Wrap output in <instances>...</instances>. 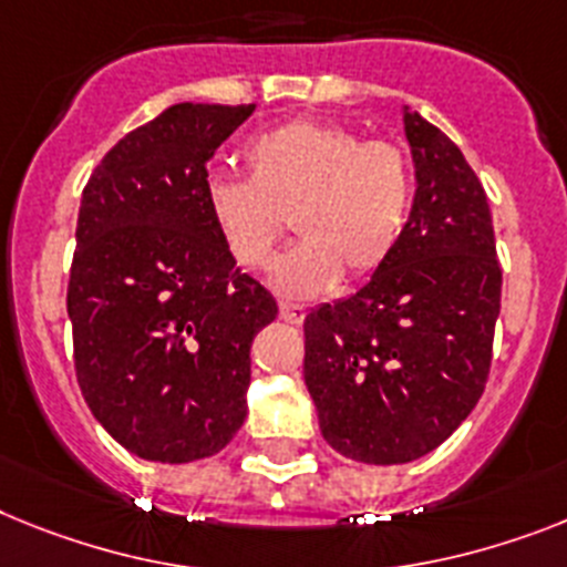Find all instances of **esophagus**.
Here are the masks:
<instances>
[{
  "label": "esophagus",
  "mask_w": 567,
  "mask_h": 567,
  "mask_svg": "<svg viewBox=\"0 0 567 567\" xmlns=\"http://www.w3.org/2000/svg\"><path fill=\"white\" fill-rule=\"evenodd\" d=\"M279 317H282L285 322H291V326H299V322H302V317H306V308L288 306V302H282V306H279Z\"/></svg>",
  "instance_id": "1"
}]
</instances>
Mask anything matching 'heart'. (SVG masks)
I'll return each mask as SVG.
<instances>
[{
  "instance_id": "obj_1",
  "label": "heart",
  "mask_w": 567,
  "mask_h": 567,
  "mask_svg": "<svg viewBox=\"0 0 567 567\" xmlns=\"http://www.w3.org/2000/svg\"><path fill=\"white\" fill-rule=\"evenodd\" d=\"M247 178L207 184V213L230 259L268 268L288 230L302 239L276 261L285 297H313L349 279H365L389 261L406 230L412 169L389 141H360L326 121H291L261 132L245 150Z\"/></svg>"
}]
</instances>
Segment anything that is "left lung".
I'll list each match as a JSON object with an SVG mask.
<instances>
[{"label":"left lung","mask_w":567,"mask_h":567,"mask_svg":"<svg viewBox=\"0 0 567 567\" xmlns=\"http://www.w3.org/2000/svg\"><path fill=\"white\" fill-rule=\"evenodd\" d=\"M415 198L372 279L306 317V386L320 432L363 464L432 453L487 383L502 268L482 181L444 132L403 106Z\"/></svg>","instance_id":"8db88e82"}]
</instances>
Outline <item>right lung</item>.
<instances>
[{
    "label": "right lung",
    "instance_id": "1",
    "mask_svg": "<svg viewBox=\"0 0 567 567\" xmlns=\"http://www.w3.org/2000/svg\"><path fill=\"white\" fill-rule=\"evenodd\" d=\"M254 109L175 103L83 189L65 299L74 369L92 415L137 458H210L245 423L250 342L279 308L218 239L207 164Z\"/></svg>",
    "mask_w": 567,
    "mask_h": 567
}]
</instances>
